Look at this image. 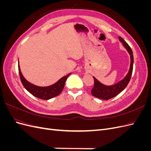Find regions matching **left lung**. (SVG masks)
Segmentation results:
<instances>
[{"label":"left lung","mask_w":151,"mask_h":151,"mask_svg":"<svg viewBox=\"0 0 151 151\" xmlns=\"http://www.w3.org/2000/svg\"><path fill=\"white\" fill-rule=\"evenodd\" d=\"M120 42L122 43L128 53H129L130 56V64L129 72L125 76L124 78L118 82L116 84L110 85V86H106L102 84L95 77L93 76L94 81V88L91 91V94H92L94 96L96 97L99 99H104V100H108L111 98H113L116 95H118L120 93H121L123 90L125 89L129 84V81L130 80L132 71H133V65H134V55L133 52L130 46L128 45L125 41L123 40L122 37L119 36L118 37Z\"/></svg>","instance_id":"8db88e82"}]
</instances>
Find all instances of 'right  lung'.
I'll return each instance as SVG.
<instances>
[{
  "instance_id": "add662e5",
  "label": "right lung",
  "mask_w": 151,
  "mask_h": 151,
  "mask_svg": "<svg viewBox=\"0 0 151 151\" xmlns=\"http://www.w3.org/2000/svg\"><path fill=\"white\" fill-rule=\"evenodd\" d=\"M18 69H19V74L21 83L25 89L34 96L45 100L53 98L60 94L63 88H64L67 77L71 74V73H69L67 75L62 77V78L52 85L48 86H38L31 83L30 82L25 79V77L21 73L19 62H18Z\"/></svg>"
}]
</instances>
